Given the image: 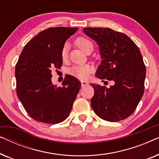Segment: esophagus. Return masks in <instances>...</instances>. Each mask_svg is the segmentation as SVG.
I'll use <instances>...</instances> for the list:
<instances>
[{
  "instance_id": "esophagus-1",
  "label": "esophagus",
  "mask_w": 159,
  "mask_h": 159,
  "mask_svg": "<svg viewBox=\"0 0 159 159\" xmlns=\"http://www.w3.org/2000/svg\"><path fill=\"white\" fill-rule=\"evenodd\" d=\"M81 84H82V87H84V86L88 85L89 83L88 82H85V81H81Z\"/></svg>"
}]
</instances>
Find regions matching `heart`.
<instances>
[{
  "mask_svg": "<svg viewBox=\"0 0 159 159\" xmlns=\"http://www.w3.org/2000/svg\"><path fill=\"white\" fill-rule=\"evenodd\" d=\"M76 45L80 48L82 51L85 52L89 48H93V43L85 37H79L75 40ZM61 58L63 61H65L68 58V45L65 44L63 45L61 50ZM93 71V67L90 65H75L69 69L68 73L73 77L78 79L84 80L88 77L89 75Z\"/></svg>",
  "mask_w": 159,
  "mask_h": 159,
  "instance_id": "obj_1",
  "label": "heart"
}]
</instances>
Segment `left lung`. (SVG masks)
Listing matches in <instances>:
<instances>
[{
    "label": "left lung",
    "mask_w": 159,
    "mask_h": 159,
    "mask_svg": "<svg viewBox=\"0 0 159 159\" xmlns=\"http://www.w3.org/2000/svg\"><path fill=\"white\" fill-rule=\"evenodd\" d=\"M83 31L99 45L102 61L95 76L114 81L106 86L91 84L90 103L100 118L119 121L133 114L144 93L146 69L137 45L127 35L110 28L85 27Z\"/></svg>",
    "instance_id": "1"
}]
</instances>
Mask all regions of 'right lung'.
<instances>
[{
    "mask_svg": "<svg viewBox=\"0 0 159 159\" xmlns=\"http://www.w3.org/2000/svg\"><path fill=\"white\" fill-rule=\"evenodd\" d=\"M78 28L51 27L41 31L24 48L15 67L16 94L30 117L58 124L70 114L81 82L67 75L62 86L53 85L51 71L60 69L61 50Z\"/></svg>",
    "mask_w": 159,
    "mask_h": 159,
    "instance_id": "1",
    "label": "right lung"
}]
</instances>
